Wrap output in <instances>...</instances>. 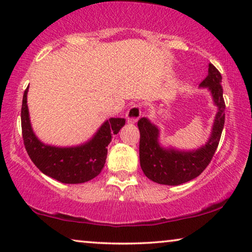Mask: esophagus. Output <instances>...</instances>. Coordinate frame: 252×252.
Wrapping results in <instances>:
<instances>
[{"label": "esophagus", "mask_w": 252, "mask_h": 252, "mask_svg": "<svg viewBox=\"0 0 252 252\" xmlns=\"http://www.w3.org/2000/svg\"><path fill=\"white\" fill-rule=\"evenodd\" d=\"M141 117V108L139 104H133L126 112V119L130 124L136 123Z\"/></svg>", "instance_id": "esophagus-1"}]
</instances>
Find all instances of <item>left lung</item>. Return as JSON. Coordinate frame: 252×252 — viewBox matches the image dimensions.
Wrapping results in <instances>:
<instances>
[{
  "instance_id": "left-lung-1",
  "label": "left lung",
  "mask_w": 252,
  "mask_h": 252,
  "mask_svg": "<svg viewBox=\"0 0 252 252\" xmlns=\"http://www.w3.org/2000/svg\"><path fill=\"white\" fill-rule=\"evenodd\" d=\"M221 74L213 64H209V73L199 86L211 92L217 112L211 136L205 146L196 150L181 151L159 146V129L149 119L137 122L140 129V165L144 175L160 185L178 186L198 177L211 161L225 124V101L222 96Z\"/></svg>"
}]
</instances>
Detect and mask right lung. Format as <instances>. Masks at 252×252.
Returning a JSON list of instances; mask_svg holds the SVG:
<instances>
[{"label": "right lung", "instance_id": "1", "mask_svg": "<svg viewBox=\"0 0 252 252\" xmlns=\"http://www.w3.org/2000/svg\"><path fill=\"white\" fill-rule=\"evenodd\" d=\"M27 92L22 105V130L24 146L35 166L48 177L63 184H82L101 173L104 167L108 146L113 134L125 125L124 118H110L88 142L77 147H55L41 142L34 134L27 108Z\"/></svg>", "mask_w": 252, "mask_h": 252}]
</instances>
